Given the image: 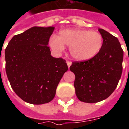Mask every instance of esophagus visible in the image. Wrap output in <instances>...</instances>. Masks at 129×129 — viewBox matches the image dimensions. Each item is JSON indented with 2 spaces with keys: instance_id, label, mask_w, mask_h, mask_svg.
<instances>
[{
  "instance_id": "esophagus-1",
  "label": "esophagus",
  "mask_w": 129,
  "mask_h": 129,
  "mask_svg": "<svg viewBox=\"0 0 129 129\" xmlns=\"http://www.w3.org/2000/svg\"><path fill=\"white\" fill-rule=\"evenodd\" d=\"M67 65H68V68H70V66H71V64H72V62H70L69 61H67Z\"/></svg>"
}]
</instances>
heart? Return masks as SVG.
Wrapping results in <instances>:
<instances>
[{"mask_svg": "<svg viewBox=\"0 0 129 129\" xmlns=\"http://www.w3.org/2000/svg\"><path fill=\"white\" fill-rule=\"evenodd\" d=\"M49 44L57 53L64 50V45L70 47L73 59L82 61L92 59L100 52L103 45V37L95 31L70 28L59 31L58 37H51Z\"/></svg>", "mask_w": 129, "mask_h": 129, "instance_id": "heart-1", "label": "heart"}]
</instances>
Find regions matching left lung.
I'll list each match as a JSON object with an SVG mask.
<instances>
[{"label": "left lung", "mask_w": 129, "mask_h": 129, "mask_svg": "<svg viewBox=\"0 0 129 129\" xmlns=\"http://www.w3.org/2000/svg\"><path fill=\"white\" fill-rule=\"evenodd\" d=\"M102 48L92 59L75 61L70 67L75 75L74 86L81 102L96 103L108 98L118 84L122 73L124 52L117 38L103 29Z\"/></svg>", "instance_id": "obj_1"}]
</instances>
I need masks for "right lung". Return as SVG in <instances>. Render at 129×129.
<instances>
[{
  "label": "right lung",
  "instance_id": "add662e5",
  "mask_svg": "<svg viewBox=\"0 0 129 129\" xmlns=\"http://www.w3.org/2000/svg\"><path fill=\"white\" fill-rule=\"evenodd\" d=\"M54 27H32L15 35L5 49V70L10 85L25 102H51L68 69L62 58L51 56L48 42Z\"/></svg>",
  "mask_w": 129,
  "mask_h": 129
}]
</instances>
